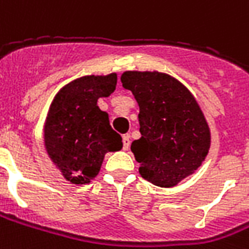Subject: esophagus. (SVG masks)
<instances>
[{
    "mask_svg": "<svg viewBox=\"0 0 249 249\" xmlns=\"http://www.w3.org/2000/svg\"><path fill=\"white\" fill-rule=\"evenodd\" d=\"M130 145V136L129 135H124L123 136V148H124V151H126V149L129 148Z\"/></svg>",
    "mask_w": 249,
    "mask_h": 249,
    "instance_id": "1",
    "label": "esophagus"
}]
</instances>
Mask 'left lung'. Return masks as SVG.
I'll return each instance as SVG.
<instances>
[{
    "label": "left lung",
    "instance_id": "left-lung-1",
    "mask_svg": "<svg viewBox=\"0 0 249 249\" xmlns=\"http://www.w3.org/2000/svg\"><path fill=\"white\" fill-rule=\"evenodd\" d=\"M121 83L140 107L142 137L130 145L139 173L160 187L178 185L209 152V125L201 107L182 83L163 72L125 71Z\"/></svg>",
    "mask_w": 249,
    "mask_h": 249
}]
</instances>
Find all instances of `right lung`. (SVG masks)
<instances>
[{"instance_id": "obj_1", "label": "right lung", "mask_w": 249, "mask_h": 249, "mask_svg": "<svg viewBox=\"0 0 249 249\" xmlns=\"http://www.w3.org/2000/svg\"><path fill=\"white\" fill-rule=\"evenodd\" d=\"M117 75H88L66 85L52 101L44 125L51 160L71 183L97 177L107 152L123 148V139L109 124L97 101L116 90Z\"/></svg>"}]
</instances>
